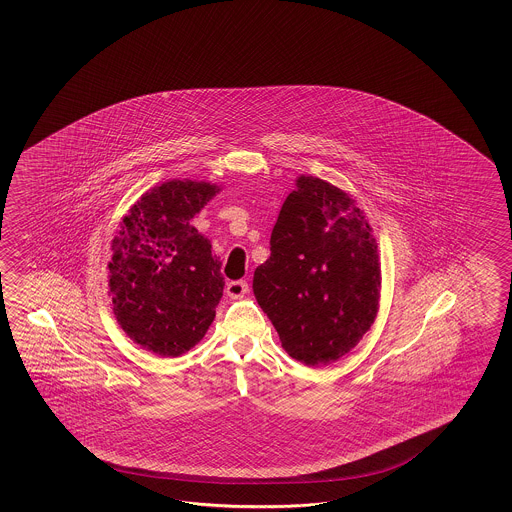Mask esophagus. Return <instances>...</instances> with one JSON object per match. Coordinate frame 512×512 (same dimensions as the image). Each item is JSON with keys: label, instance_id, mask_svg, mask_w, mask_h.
Returning <instances> with one entry per match:
<instances>
[{"label": "esophagus", "instance_id": "obj_1", "mask_svg": "<svg viewBox=\"0 0 512 512\" xmlns=\"http://www.w3.org/2000/svg\"><path fill=\"white\" fill-rule=\"evenodd\" d=\"M248 291V281H244V279L231 281V283L227 285V295L231 296V298H244V296L248 295Z\"/></svg>", "mask_w": 512, "mask_h": 512}]
</instances>
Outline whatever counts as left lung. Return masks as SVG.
I'll list each match as a JSON object with an SVG mask.
<instances>
[{
    "label": "left lung",
    "instance_id": "obj_1",
    "mask_svg": "<svg viewBox=\"0 0 512 512\" xmlns=\"http://www.w3.org/2000/svg\"><path fill=\"white\" fill-rule=\"evenodd\" d=\"M253 293L289 357L317 368L347 355L373 325L381 295L377 242L357 201L326 180L298 176Z\"/></svg>",
    "mask_w": 512,
    "mask_h": 512
}]
</instances>
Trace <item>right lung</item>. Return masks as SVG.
I'll use <instances>...</instances> for the list:
<instances>
[{
	"label": "right lung",
	"mask_w": 512,
	"mask_h": 512,
	"mask_svg": "<svg viewBox=\"0 0 512 512\" xmlns=\"http://www.w3.org/2000/svg\"><path fill=\"white\" fill-rule=\"evenodd\" d=\"M221 187L169 180L148 189L112 240L109 296L125 334L159 357H180L204 338L223 296L221 263L189 221Z\"/></svg>",
	"instance_id": "add662e5"
}]
</instances>
